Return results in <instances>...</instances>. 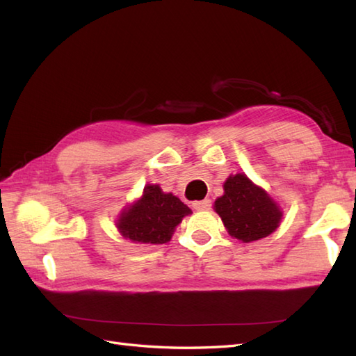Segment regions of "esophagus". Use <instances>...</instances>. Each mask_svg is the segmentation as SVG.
<instances>
[{
    "label": "esophagus",
    "mask_w": 356,
    "mask_h": 356,
    "mask_svg": "<svg viewBox=\"0 0 356 356\" xmlns=\"http://www.w3.org/2000/svg\"><path fill=\"white\" fill-rule=\"evenodd\" d=\"M193 207H194V209H197V211H208L211 208V200L209 199L197 200V202L193 203Z\"/></svg>",
    "instance_id": "1"
}]
</instances>
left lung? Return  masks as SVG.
<instances>
[{
	"instance_id": "8db88e82",
	"label": "left lung",
	"mask_w": 356,
	"mask_h": 356,
	"mask_svg": "<svg viewBox=\"0 0 356 356\" xmlns=\"http://www.w3.org/2000/svg\"><path fill=\"white\" fill-rule=\"evenodd\" d=\"M223 190L222 197L214 202V209L231 237L249 243L268 237L278 228L283 217L282 209L246 174H231L223 184Z\"/></svg>"
}]
</instances>
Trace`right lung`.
<instances>
[{
	"label": "right lung",
	"mask_w": 356,
	"mask_h": 356,
	"mask_svg": "<svg viewBox=\"0 0 356 356\" xmlns=\"http://www.w3.org/2000/svg\"><path fill=\"white\" fill-rule=\"evenodd\" d=\"M191 209L159 185H147L139 200L122 211L116 226L122 237L142 245H163L170 241L176 226Z\"/></svg>",
	"instance_id": "add662e5"
}]
</instances>
